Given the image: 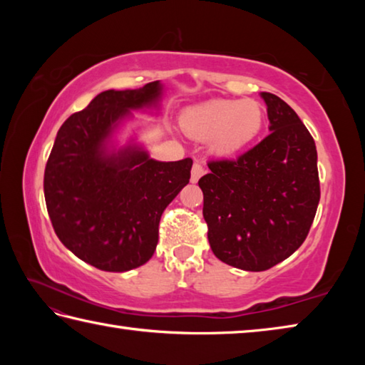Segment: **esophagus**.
Returning a JSON list of instances; mask_svg holds the SVG:
<instances>
[{
    "label": "esophagus",
    "instance_id": "34e87169",
    "mask_svg": "<svg viewBox=\"0 0 365 365\" xmlns=\"http://www.w3.org/2000/svg\"><path fill=\"white\" fill-rule=\"evenodd\" d=\"M205 172H206V169L202 168V164H200V163H195L193 164V169H191V182H197L200 180V178L205 175Z\"/></svg>",
    "mask_w": 365,
    "mask_h": 365
}]
</instances>
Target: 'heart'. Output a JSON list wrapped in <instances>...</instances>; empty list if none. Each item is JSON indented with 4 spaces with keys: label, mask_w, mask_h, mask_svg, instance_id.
<instances>
[{
    "label": "heart",
    "mask_w": 365,
    "mask_h": 365,
    "mask_svg": "<svg viewBox=\"0 0 365 365\" xmlns=\"http://www.w3.org/2000/svg\"><path fill=\"white\" fill-rule=\"evenodd\" d=\"M264 123V108L255 100H211L185 109L180 125L190 137L209 140L212 153L232 156L245 150Z\"/></svg>",
    "instance_id": "heart-1"
}]
</instances>
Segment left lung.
Instances as JSON below:
<instances>
[{"label":"left lung","instance_id":"1","mask_svg":"<svg viewBox=\"0 0 365 365\" xmlns=\"http://www.w3.org/2000/svg\"><path fill=\"white\" fill-rule=\"evenodd\" d=\"M262 98L270 133L237 159L209 160L211 174L197 182L215 257L250 272L274 267L304 243L320 200L312 135L279 96Z\"/></svg>","mask_w":365,"mask_h":365}]
</instances>
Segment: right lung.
I'll return each mask as SVG.
<instances>
[{
	"instance_id": "1",
	"label": "right lung",
	"mask_w": 365,
	"mask_h": 365,
	"mask_svg": "<svg viewBox=\"0 0 365 365\" xmlns=\"http://www.w3.org/2000/svg\"><path fill=\"white\" fill-rule=\"evenodd\" d=\"M159 95V82L101 91L61 125L49 153L43 178L49 220L67 250L100 270L125 272L150 261L160 215L190 182V158L159 163L132 148L110 158L103 153L114 123Z\"/></svg>"
}]
</instances>
